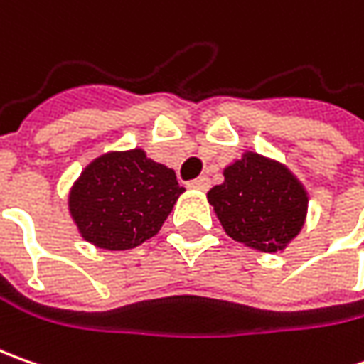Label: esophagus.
Here are the masks:
<instances>
[{"label":"esophagus","instance_id":"34e87169","mask_svg":"<svg viewBox=\"0 0 364 364\" xmlns=\"http://www.w3.org/2000/svg\"><path fill=\"white\" fill-rule=\"evenodd\" d=\"M190 188H196V190H208L210 188V180L206 178V176H200V178H196V180H192L188 182Z\"/></svg>","mask_w":364,"mask_h":364}]
</instances>
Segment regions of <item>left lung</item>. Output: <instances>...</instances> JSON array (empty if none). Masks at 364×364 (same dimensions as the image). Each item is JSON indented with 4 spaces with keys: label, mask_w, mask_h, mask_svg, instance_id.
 Wrapping results in <instances>:
<instances>
[{
    "label": "left lung",
    "mask_w": 364,
    "mask_h": 364,
    "mask_svg": "<svg viewBox=\"0 0 364 364\" xmlns=\"http://www.w3.org/2000/svg\"><path fill=\"white\" fill-rule=\"evenodd\" d=\"M206 198L225 232L261 253H277L306 223L308 192L286 164L245 151L225 170Z\"/></svg>",
    "instance_id": "left-lung-1"
}]
</instances>
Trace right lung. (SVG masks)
<instances>
[{
    "label": "right lung",
    "mask_w": 364,
    "mask_h": 364,
    "mask_svg": "<svg viewBox=\"0 0 364 364\" xmlns=\"http://www.w3.org/2000/svg\"><path fill=\"white\" fill-rule=\"evenodd\" d=\"M182 192L174 170L147 158L141 147L107 151L73 184L68 213L85 241L125 251L158 235Z\"/></svg>",
    "instance_id": "1"
}]
</instances>
